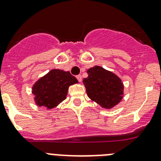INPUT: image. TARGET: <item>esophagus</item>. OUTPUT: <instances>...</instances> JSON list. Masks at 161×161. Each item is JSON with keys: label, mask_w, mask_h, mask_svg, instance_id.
Wrapping results in <instances>:
<instances>
[{"label": "esophagus", "mask_w": 161, "mask_h": 161, "mask_svg": "<svg viewBox=\"0 0 161 161\" xmlns=\"http://www.w3.org/2000/svg\"><path fill=\"white\" fill-rule=\"evenodd\" d=\"M76 79L78 80V81L79 82H81L82 81V77L80 75H78V76H76Z\"/></svg>", "instance_id": "34e87169"}]
</instances>
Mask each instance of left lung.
Masks as SVG:
<instances>
[{"instance_id":"left-lung-1","label":"left lung","mask_w":161,"mask_h":161,"mask_svg":"<svg viewBox=\"0 0 161 161\" xmlns=\"http://www.w3.org/2000/svg\"><path fill=\"white\" fill-rule=\"evenodd\" d=\"M88 77L83 80L88 97L104 109H110L117 106L124 95L122 80L114 72L101 66L87 70Z\"/></svg>"}]
</instances>
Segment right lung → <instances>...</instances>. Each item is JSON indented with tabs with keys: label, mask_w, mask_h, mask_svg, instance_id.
<instances>
[{
	"label": "right lung",
	"mask_w": 161,
	"mask_h": 161,
	"mask_svg": "<svg viewBox=\"0 0 161 161\" xmlns=\"http://www.w3.org/2000/svg\"><path fill=\"white\" fill-rule=\"evenodd\" d=\"M77 83L68 71L52 69L33 85L31 92L35 105L47 109L56 107L66 99L69 86Z\"/></svg>",
	"instance_id": "1"
}]
</instances>
